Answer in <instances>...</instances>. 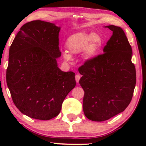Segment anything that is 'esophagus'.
Wrapping results in <instances>:
<instances>
[{"mask_svg": "<svg viewBox=\"0 0 146 146\" xmlns=\"http://www.w3.org/2000/svg\"><path fill=\"white\" fill-rule=\"evenodd\" d=\"M80 75H79V74H76V76H75V78H76V82L77 83H78L79 82V80H80Z\"/></svg>", "mask_w": 146, "mask_h": 146, "instance_id": "34e87169", "label": "esophagus"}]
</instances>
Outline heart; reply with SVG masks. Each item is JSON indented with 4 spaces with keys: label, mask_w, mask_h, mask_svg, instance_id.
I'll return each instance as SVG.
<instances>
[{
    "label": "heart",
    "mask_w": 146,
    "mask_h": 146,
    "mask_svg": "<svg viewBox=\"0 0 146 146\" xmlns=\"http://www.w3.org/2000/svg\"><path fill=\"white\" fill-rule=\"evenodd\" d=\"M103 44V39L98 34L78 33L68 38L66 46L68 52H64L63 57L67 61L72 60L71 54H78L83 51L87 60H92L98 56Z\"/></svg>",
    "instance_id": "1"
}]
</instances>
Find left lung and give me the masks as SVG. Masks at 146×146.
Returning a JSON list of instances; mask_svg holds the SVG:
<instances>
[{"label": "left lung", "instance_id": "left-lung-1", "mask_svg": "<svg viewBox=\"0 0 146 146\" xmlns=\"http://www.w3.org/2000/svg\"><path fill=\"white\" fill-rule=\"evenodd\" d=\"M104 27L113 35L104 48V54L78 69L82 76L79 82L84 90V113L95 121L107 120L124 111L136 83L132 48L123 29L114 25Z\"/></svg>", "mask_w": 146, "mask_h": 146}]
</instances>
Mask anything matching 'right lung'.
I'll return each mask as SVG.
<instances>
[{"label":"right lung","instance_id":"1","mask_svg":"<svg viewBox=\"0 0 146 146\" xmlns=\"http://www.w3.org/2000/svg\"><path fill=\"white\" fill-rule=\"evenodd\" d=\"M61 28L40 20L21 28L9 49L7 83L16 107L31 118L49 120L76 86L75 74L58 66Z\"/></svg>","mask_w":146,"mask_h":146}]
</instances>
